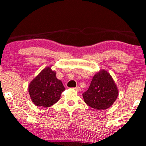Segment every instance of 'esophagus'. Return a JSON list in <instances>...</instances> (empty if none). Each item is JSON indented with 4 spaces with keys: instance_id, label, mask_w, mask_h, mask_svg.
Segmentation results:
<instances>
[{
    "instance_id": "1",
    "label": "esophagus",
    "mask_w": 146,
    "mask_h": 146,
    "mask_svg": "<svg viewBox=\"0 0 146 146\" xmlns=\"http://www.w3.org/2000/svg\"><path fill=\"white\" fill-rule=\"evenodd\" d=\"M74 90L76 92H78V91H80V87H79V86H76V88H74Z\"/></svg>"
}]
</instances>
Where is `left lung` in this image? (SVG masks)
I'll return each mask as SVG.
<instances>
[{
	"mask_svg": "<svg viewBox=\"0 0 146 146\" xmlns=\"http://www.w3.org/2000/svg\"><path fill=\"white\" fill-rule=\"evenodd\" d=\"M82 96L85 103L89 106L96 110H105L114 102L118 90L110 74L102 70L93 77L88 89Z\"/></svg>",
	"mask_w": 146,
	"mask_h": 146,
	"instance_id": "8db88e82",
	"label": "left lung"
}]
</instances>
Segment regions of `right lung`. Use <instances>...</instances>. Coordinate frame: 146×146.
Masks as SVG:
<instances>
[{
  "mask_svg": "<svg viewBox=\"0 0 146 146\" xmlns=\"http://www.w3.org/2000/svg\"><path fill=\"white\" fill-rule=\"evenodd\" d=\"M65 90L61 80L57 79L56 72L47 67L31 82L29 92L32 101L37 106H52L60 100Z\"/></svg>",
  "mask_w": 146,
  "mask_h": 146,
  "instance_id": "add662e5",
  "label": "right lung"
}]
</instances>
